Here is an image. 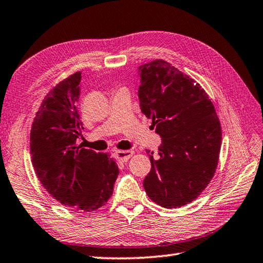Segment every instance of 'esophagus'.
<instances>
[{
    "mask_svg": "<svg viewBox=\"0 0 263 263\" xmlns=\"http://www.w3.org/2000/svg\"><path fill=\"white\" fill-rule=\"evenodd\" d=\"M132 155H133V151H117L115 153V157L117 161L120 162H126Z\"/></svg>",
    "mask_w": 263,
    "mask_h": 263,
    "instance_id": "34e87169",
    "label": "esophagus"
}]
</instances>
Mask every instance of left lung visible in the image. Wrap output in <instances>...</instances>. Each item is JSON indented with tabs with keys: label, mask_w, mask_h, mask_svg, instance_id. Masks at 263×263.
Listing matches in <instances>:
<instances>
[{
	"label": "left lung",
	"mask_w": 263,
	"mask_h": 263,
	"mask_svg": "<svg viewBox=\"0 0 263 263\" xmlns=\"http://www.w3.org/2000/svg\"><path fill=\"white\" fill-rule=\"evenodd\" d=\"M139 100L162 138L158 156L143 187L165 209L192 203L208 187L218 166L221 124L202 86L163 59L139 67ZM147 153H149L147 151Z\"/></svg>",
	"instance_id": "8db88e82"
}]
</instances>
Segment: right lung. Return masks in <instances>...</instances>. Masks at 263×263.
Masks as SVG:
<instances>
[{
    "label": "right lung",
    "instance_id": "obj_1",
    "mask_svg": "<svg viewBox=\"0 0 263 263\" xmlns=\"http://www.w3.org/2000/svg\"><path fill=\"white\" fill-rule=\"evenodd\" d=\"M81 71L44 97L30 130L34 171L44 189L67 208L92 212L111 197L118 166L108 153L77 146L83 125L77 112Z\"/></svg>",
    "mask_w": 263,
    "mask_h": 263
}]
</instances>
